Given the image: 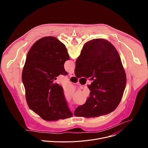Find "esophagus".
<instances>
[{
	"instance_id": "34e87169",
	"label": "esophagus",
	"mask_w": 148,
	"mask_h": 148,
	"mask_svg": "<svg viewBox=\"0 0 148 148\" xmlns=\"http://www.w3.org/2000/svg\"><path fill=\"white\" fill-rule=\"evenodd\" d=\"M70 75L71 77H74V76H75L74 71H72V72H71V73H70Z\"/></svg>"
}]
</instances>
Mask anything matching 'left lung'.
I'll list each match as a JSON object with an SVG mask.
<instances>
[{"instance_id": "obj_1", "label": "left lung", "mask_w": 148, "mask_h": 148, "mask_svg": "<svg viewBox=\"0 0 148 148\" xmlns=\"http://www.w3.org/2000/svg\"><path fill=\"white\" fill-rule=\"evenodd\" d=\"M70 57L65 45L53 36L37 40L29 50L22 71V82L29 108L47 121L73 116L62 87L54 82L67 75L64 64Z\"/></svg>"}]
</instances>
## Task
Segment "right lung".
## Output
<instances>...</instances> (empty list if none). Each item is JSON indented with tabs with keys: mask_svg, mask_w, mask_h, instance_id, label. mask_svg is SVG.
Returning a JSON list of instances; mask_svg holds the SVG:
<instances>
[{
	"mask_svg": "<svg viewBox=\"0 0 148 148\" xmlns=\"http://www.w3.org/2000/svg\"><path fill=\"white\" fill-rule=\"evenodd\" d=\"M75 75L94 78L90 97L78 107L76 116L98 117L113 112L119 104L126 84L120 56L110 41L95 38L84 45L75 61Z\"/></svg>",
	"mask_w": 148,
	"mask_h": 148,
	"instance_id": "add662e5",
	"label": "right lung"
}]
</instances>
